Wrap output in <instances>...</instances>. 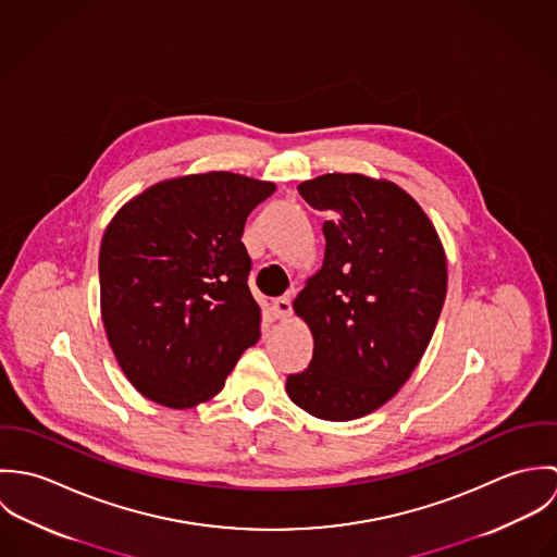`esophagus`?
<instances>
[{
  "label": "esophagus",
  "mask_w": 557,
  "mask_h": 557,
  "mask_svg": "<svg viewBox=\"0 0 557 557\" xmlns=\"http://www.w3.org/2000/svg\"><path fill=\"white\" fill-rule=\"evenodd\" d=\"M272 315L276 319H287L292 315V300L287 296L283 298H276L272 302Z\"/></svg>",
  "instance_id": "1"
}]
</instances>
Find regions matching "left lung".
<instances>
[{
    "label": "left lung",
    "mask_w": 557,
    "mask_h": 557,
    "mask_svg": "<svg viewBox=\"0 0 557 557\" xmlns=\"http://www.w3.org/2000/svg\"><path fill=\"white\" fill-rule=\"evenodd\" d=\"M298 190L327 221L323 263L294 300L313 360L285 388L315 418L356 420L395 397L426 351L446 300V252L395 182L325 173Z\"/></svg>",
    "instance_id": "8db88e82"
}]
</instances>
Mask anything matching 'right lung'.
<instances>
[{"mask_svg": "<svg viewBox=\"0 0 557 557\" xmlns=\"http://www.w3.org/2000/svg\"><path fill=\"white\" fill-rule=\"evenodd\" d=\"M232 171L162 180L124 203L100 242V313L126 380L188 409L216 397L259 341L246 216L272 193Z\"/></svg>", "mask_w": 557, "mask_h": 557, "instance_id": "right-lung-1", "label": "right lung"}]
</instances>
